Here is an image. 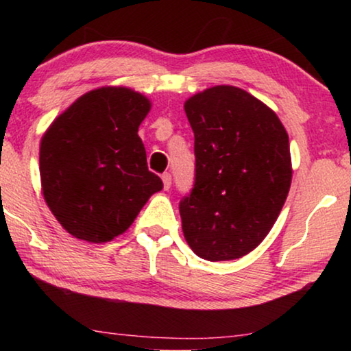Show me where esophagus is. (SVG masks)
Returning <instances> with one entry per match:
<instances>
[{"mask_svg": "<svg viewBox=\"0 0 351 351\" xmlns=\"http://www.w3.org/2000/svg\"><path fill=\"white\" fill-rule=\"evenodd\" d=\"M161 179H162V185H165V190H169L172 184V177L169 172H165V174L161 176Z\"/></svg>", "mask_w": 351, "mask_h": 351, "instance_id": "obj_1", "label": "esophagus"}]
</instances>
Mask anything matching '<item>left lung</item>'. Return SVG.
<instances>
[{
  "label": "left lung",
  "mask_w": 351,
  "mask_h": 351,
  "mask_svg": "<svg viewBox=\"0 0 351 351\" xmlns=\"http://www.w3.org/2000/svg\"><path fill=\"white\" fill-rule=\"evenodd\" d=\"M195 134V186L180 201L182 232L196 256L234 261L275 225L292 180L289 137L273 110L220 84L184 104Z\"/></svg>",
  "instance_id": "8db88e82"
}]
</instances>
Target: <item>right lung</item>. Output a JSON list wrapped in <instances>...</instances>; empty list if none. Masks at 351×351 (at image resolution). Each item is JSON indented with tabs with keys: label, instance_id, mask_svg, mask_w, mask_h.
<instances>
[{
	"label": "right lung",
	"instance_id": "right-lung-1",
	"mask_svg": "<svg viewBox=\"0 0 351 351\" xmlns=\"http://www.w3.org/2000/svg\"><path fill=\"white\" fill-rule=\"evenodd\" d=\"M150 108L137 90L102 86L76 99L43 134L41 191L71 237L112 241L162 189L137 134Z\"/></svg>",
	"mask_w": 351,
	"mask_h": 351
}]
</instances>
